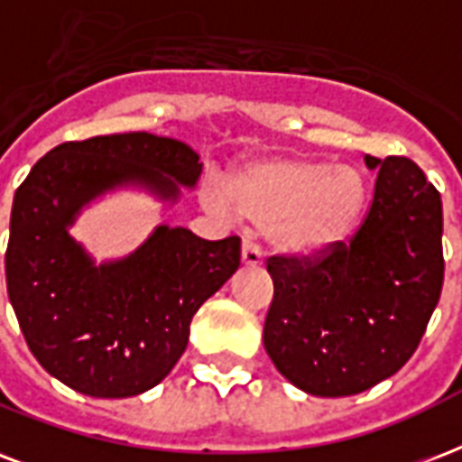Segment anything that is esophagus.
<instances>
[{
    "mask_svg": "<svg viewBox=\"0 0 462 462\" xmlns=\"http://www.w3.org/2000/svg\"><path fill=\"white\" fill-rule=\"evenodd\" d=\"M242 263L245 266H262V249L249 239L242 242Z\"/></svg>",
    "mask_w": 462,
    "mask_h": 462,
    "instance_id": "1",
    "label": "esophagus"
}]
</instances>
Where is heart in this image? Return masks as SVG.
I'll list each match as a JSON object with an SVG mask.
<instances>
[{
    "instance_id": "b5f03b06",
    "label": "heart",
    "mask_w": 462,
    "mask_h": 462,
    "mask_svg": "<svg viewBox=\"0 0 462 462\" xmlns=\"http://www.w3.org/2000/svg\"><path fill=\"white\" fill-rule=\"evenodd\" d=\"M223 189L203 193L220 217L235 210L259 227H269L271 245L298 259L332 252L356 230L364 216V174L351 164H327L302 154H273L232 169Z\"/></svg>"
}]
</instances>
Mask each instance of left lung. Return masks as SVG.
I'll return each mask as SVG.
<instances>
[{"label": "left lung", "mask_w": 462, "mask_h": 462, "mask_svg": "<svg viewBox=\"0 0 462 462\" xmlns=\"http://www.w3.org/2000/svg\"><path fill=\"white\" fill-rule=\"evenodd\" d=\"M375 193L354 239L317 259L271 256L263 348L317 397L358 395L395 375L424 337L443 286L441 196L407 157H371Z\"/></svg>", "instance_id": "8db88e82"}]
</instances>
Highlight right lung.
<instances>
[{
	"instance_id": "1",
	"label": "right lung",
	"mask_w": 462,
	"mask_h": 462,
	"mask_svg": "<svg viewBox=\"0 0 462 462\" xmlns=\"http://www.w3.org/2000/svg\"><path fill=\"white\" fill-rule=\"evenodd\" d=\"M200 157L152 133L62 143L16 189L6 291L28 348L52 378L89 397H133L167 378L193 315L239 269V237L217 242L157 225L123 259L97 263L69 235L91 200L143 189L176 203Z\"/></svg>"
}]
</instances>
